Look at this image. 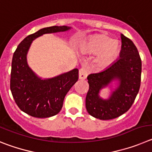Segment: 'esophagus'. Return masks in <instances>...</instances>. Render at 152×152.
<instances>
[{"instance_id":"esophagus-1","label":"esophagus","mask_w":152,"mask_h":152,"mask_svg":"<svg viewBox=\"0 0 152 152\" xmlns=\"http://www.w3.org/2000/svg\"><path fill=\"white\" fill-rule=\"evenodd\" d=\"M88 75V70L85 67H82L79 71V77L80 79H85Z\"/></svg>"}]
</instances>
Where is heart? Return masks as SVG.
Instances as JSON below:
<instances>
[{
    "label": "heart",
    "instance_id": "obj_1",
    "mask_svg": "<svg viewBox=\"0 0 152 152\" xmlns=\"http://www.w3.org/2000/svg\"><path fill=\"white\" fill-rule=\"evenodd\" d=\"M120 47L118 40L111 39L108 35L99 34L85 42L81 46V51L84 54H97L95 59L97 65L100 67H105L117 58Z\"/></svg>",
    "mask_w": 152,
    "mask_h": 152
}]
</instances>
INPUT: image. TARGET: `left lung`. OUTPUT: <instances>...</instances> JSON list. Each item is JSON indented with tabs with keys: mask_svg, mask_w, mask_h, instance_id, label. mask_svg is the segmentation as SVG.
I'll use <instances>...</instances> for the list:
<instances>
[{
	"mask_svg": "<svg viewBox=\"0 0 152 152\" xmlns=\"http://www.w3.org/2000/svg\"><path fill=\"white\" fill-rule=\"evenodd\" d=\"M120 57L99 73L87 77L89 88L86 98V110L90 115L99 120H111L124 114L131 107L139 91L142 61L137 48L123 34ZM119 83L108 99H102L99 91L112 81Z\"/></svg>",
	"mask_w": 152,
	"mask_h": 152,
	"instance_id": "1",
	"label": "left lung"
}]
</instances>
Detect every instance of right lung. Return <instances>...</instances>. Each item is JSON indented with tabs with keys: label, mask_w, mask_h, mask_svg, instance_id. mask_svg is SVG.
<instances>
[{
	"label": "right lung",
	"mask_w": 152,
	"mask_h": 152,
	"mask_svg": "<svg viewBox=\"0 0 152 152\" xmlns=\"http://www.w3.org/2000/svg\"><path fill=\"white\" fill-rule=\"evenodd\" d=\"M70 27H47L28 35L13 53L10 73V91L22 111L37 118H46L61 111L64 100L79 79V70L63 73L51 79H42L28 66L26 55L32 41L48 33L65 32Z\"/></svg>",
	"instance_id": "obj_1"
}]
</instances>
